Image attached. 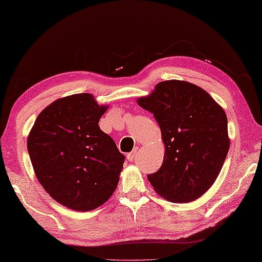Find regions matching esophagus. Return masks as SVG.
I'll use <instances>...</instances> for the list:
<instances>
[{
  "label": "esophagus",
  "instance_id": "1",
  "mask_svg": "<svg viewBox=\"0 0 262 262\" xmlns=\"http://www.w3.org/2000/svg\"><path fill=\"white\" fill-rule=\"evenodd\" d=\"M137 153H138V151H137V148L134 149V151H132V152L128 153L127 156H126L127 160H128V161H134V160L136 159V157H137Z\"/></svg>",
  "mask_w": 262,
  "mask_h": 262
}]
</instances>
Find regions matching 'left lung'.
I'll list each match as a JSON object with an SVG mask.
<instances>
[{"mask_svg":"<svg viewBox=\"0 0 262 262\" xmlns=\"http://www.w3.org/2000/svg\"><path fill=\"white\" fill-rule=\"evenodd\" d=\"M137 103L153 114L165 144L164 161L147 175L149 183L170 202L197 200L215 183L228 156L225 111L204 89L180 80L159 82Z\"/></svg>","mask_w":262,"mask_h":262,"instance_id":"obj_1","label":"left lung"}]
</instances>
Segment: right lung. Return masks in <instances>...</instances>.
<instances>
[{"mask_svg":"<svg viewBox=\"0 0 262 262\" xmlns=\"http://www.w3.org/2000/svg\"><path fill=\"white\" fill-rule=\"evenodd\" d=\"M106 109L88 93L58 98L38 115L30 131L34 174L63 207L94 210L117 188L125 157L98 126Z\"/></svg>","mask_w":262,"mask_h":262,"instance_id":"obj_1","label":"right lung"}]
</instances>
